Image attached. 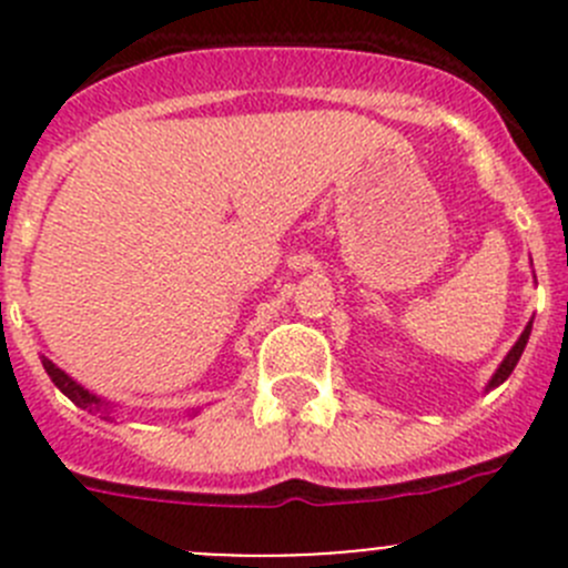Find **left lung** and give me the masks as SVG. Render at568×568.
<instances>
[{
	"label": "left lung",
	"instance_id": "8db88e82",
	"mask_svg": "<svg viewBox=\"0 0 568 568\" xmlns=\"http://www.w3.org/2000/svg\"><path fill=\"white\" fill-rule=\"evenodd\" d=\"M530 329H532V321H528V326H525V332L523 335H519V341L514 343L511 346V352L506 354V359H503L500 363V368L495 371V376H491L489 379V385H486V390H491V387H497V385H503V382L508 379V376H511V371L517 368V363H519V357H523V352H525V346H528V337H530Z\"/></svg>",
	"mask_w": 568,
	"mask_h": 568
}]
</instances>
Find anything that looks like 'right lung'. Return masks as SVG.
I'll return each instance as SVG.
<instances>
[{
  "mask_svg": "<svg viewBox=\"0 0 568 568\" xmlns=\"http://www.w3.org/2000/svg\"><path fill=\"white\" fill-rule=\"evenodd\" d=\"M43 368H45V374L51 376V382H54V385L60 387V393L68 395V398H71L73 404L79 406V409L101 412V415L109 417V412H112V406H109L106 400H101L99 395H93L90 390H84V387L79 385V382H73L71 376H68L62 368H57V365L51 363V359L43 357Z\"/></svg>",
  "mask_w": 568,
  "mask_h": 568,
  "instance_id": "right-lung-1",
  "label": "right lung"
}]
</instances>
